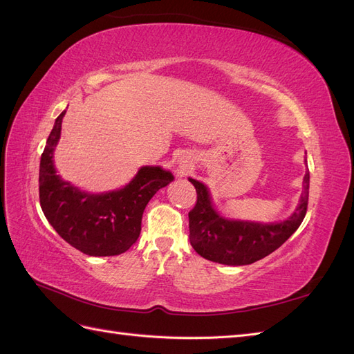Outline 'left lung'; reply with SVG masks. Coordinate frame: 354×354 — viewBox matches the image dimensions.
I'll return each instance as SVG.
<instances>
[{
    "instance_id": "8db88e82",
    "label": "left lung",
    "mask_w": 354,
    "mask_h": 354,
    "mask_svg": "<svg viewBox=\"0 0 354 354\" xmlns=\"http://www.w3.org/2000/svg\"><path fill=\"white\" fill-rule=\"evenodd\" d=\"M189 181L198 194L196 205L189 212L190 245L201 257L214 263L246 266L264 259L291 236L307 212L308 173L304 176V190L291 217L269 224L221 217L212 207L207 186L194 178Z\"/></svg>"
}]
</instances>
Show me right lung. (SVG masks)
<instances>
[{
	"instance_id": "1",
	"label": "right lung",
	"mask_w": 354,
	"mask_h": 354,
	"mask_svg": "<svg viewBox=\"0 0 354 354\" xmlns=\"http://www.w3.org/2000/svg\"><path fill=\"white\" fill-rule=\"evenodd\" d=\"M63 111L47 138L39 162V203L46 218L73 248L93 257L125 252L142 230L143 211L159 189L174 180L160 167H142L122 189L88 194L65 181L55 168Z\"/></svg>"
}]
</instances>
